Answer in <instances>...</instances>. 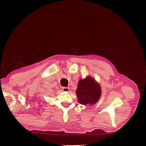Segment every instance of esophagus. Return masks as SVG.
I'll return each instance as SVG.
<instances>
[{"mask_svg": "<svg viewBox=\"0 0 146 146\" xmlns=\"http://www.w3.org/2000/svg\"><path fill=\"white\" fill-rule=\"evenodd\" d=\"M62 91L64 92H68L69 91V88L68 87H63Z\"/></svg>", "mask_w": 146, "mask_h": 146, "instance_id": "obj_1", "label": "esophagus"}]
</instances>
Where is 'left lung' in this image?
<instances>
[{"label":"left lung","instance_id":"left-lung-1","mask_svg":"<svg viewBox=\"0 0 146 146\" xmlns=\"http://www.w3.org/2000/svg\"><path fill=\"white\" fill-rule=\"evenodd\" d=\"M76 92L78 102L80 104L94 105L100 99L101 88L94 78L88 76L78 81Z\"/></svg>","mask_w":146,"mask_h":146}]
</instances>
